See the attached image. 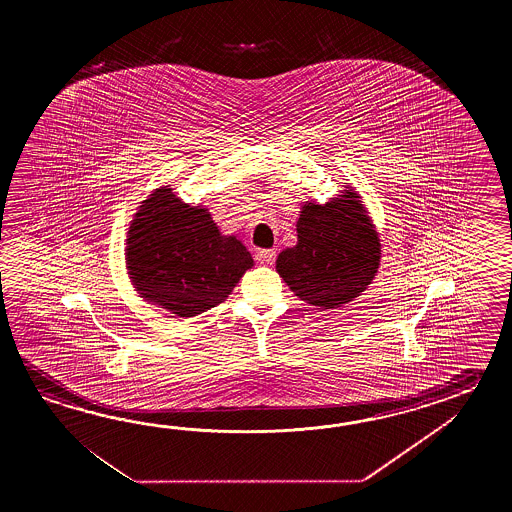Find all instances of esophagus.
I'll return each instance as SVG.
<instances>
[{
  "mask_svg": "<svg viewBox=\"0 0 512 512\" xmlns=\"http://www.w3.org/2000/svg\"><path fill=\"white\" fill-rule=\"evenodd\" d=\"M256 260L261 265H272L274 260H276V252L272 251V249H260V251L256 252Z\"/></svg>",
  "mask_w": 512,
  "mask_h": 512,
  "instance_id": "34e87169",
  "label": "esophagus"
}]
</instances>
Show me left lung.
<instances>
[{
	"instance_id": "left-lung-1",
	"label": "left lung",
	"mask_w": 512,
	"mask_h": 512,
	"mask_svg": "<svg viewBox=\"0 0 512 512\" xmlns=\"http://www.w3.org/2000/svg\"><path fill=\"white\" fill-rule=\"evenodd\" d=\"M324 205L305 201L298 241L276 258V271L305 304L337 309L368 289L381 265V240L353 186Z\"/></svg>"
}]
</instances>
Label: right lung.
<instances>
[{"label": "right lung", "instance_id": "add662e5", "mask_svg": "<svg viewBox=\"0 0 512 512\" xmlns=\"http://www.w3.org/2000/svg\"><path fill=\"white\" fill-rule=\"evenodd\" d=\"M254 265L236 236L221 234L207 207H192L170 185L155 188L133 214L126 238L131 285L148 304L179 318L225 302Z\"/></svg>", "mask_w": 512, "mask_h": 512}]
</instances>
